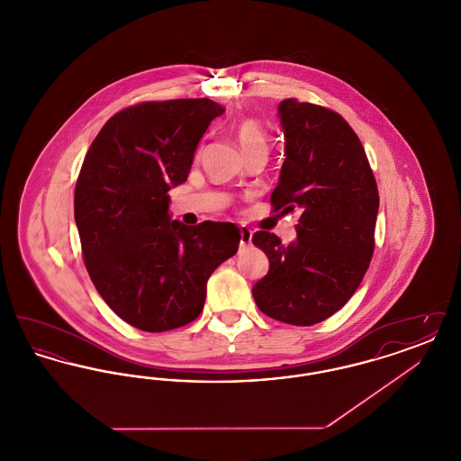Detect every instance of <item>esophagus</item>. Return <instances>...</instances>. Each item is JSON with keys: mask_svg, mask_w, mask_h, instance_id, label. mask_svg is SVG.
<instances>
[{"mask_svg": "<svg viewBox=\"0 0 461 461\" xmlns=\"http://www.w3.org/2000/svg\"><path fill=\"white\" fill-rule=\"evenodd\" d=\"M252 243V231L245 226L240 228V247H249Z\"/></svg>", "mask_w": 461, "mask_h": 461, "instance_id": "obj_1", "label": "esophagus"}]
</instances>
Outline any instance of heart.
Instances as JSON below:
<instances>
[{"mask_svg": "<svg viewBox=\"0 0 461 461\" xmlns=\"http://www.w3.org/2000/svg\"><path fill=\"white\" fill-rule=\"evenodd\" d=\"M237 138L243 154H250L256 150L267 152V136L263 126L254 119H243L237 128Z\"/></svg>", "mask_w": 461, "mask_h": 461, "instance_id": "heart-1", "label": "heart"}]
</instances>
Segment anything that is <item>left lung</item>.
Segmentation results:
<instances>
[{
	"label": "left lung",
	"instance_id": "1",
	"mask_svg": "<svg viewBox=\"0 0 461 461\" xmlns=\"http://www.w3.org/2000/svg\"><path fill=\"white\" fill-rule=\"evenodd\" d=\"M278 117L285 162L271 203L301 218L288 245L275 233H254L269 271L252 295L266 316L309 327L337 312L361 284L375 247L378 190L365 149L342 115L288 98Z\"/></svg>",
	"mask_w": 461,
	"mask_h": 461
}]
</instances>
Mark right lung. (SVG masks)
I'll return each instance as SVG.
<instances>
[{"label":"right lung","instance_id":"add662e5","mask_svg":"<svg viewBox=\"0 0 461 461\" xmlns=\"http://www.w3.org/2000/svg\"><path fill=\"white\" fill-rule=\"evenodd\" d=\"M224 109L209 98L117 112L93 140L74 218L93 285L134 329L167 331L203 309L212 271L237 254L233 222L171 221L167 192L185 183L198 141Z\"/></svg>","mask_w":461,"mask_h":461}]
</instances>
